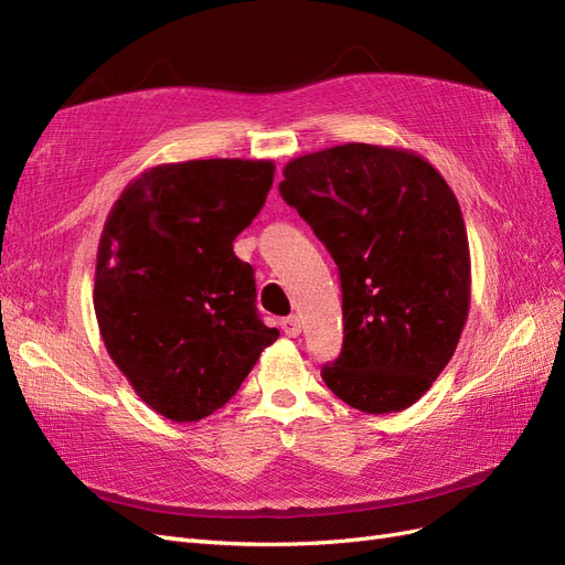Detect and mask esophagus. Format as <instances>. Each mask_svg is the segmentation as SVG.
<instances>
[{
    "instance_id": "obj_1",
    "label": "esophagus",
    "mask_w": 565,
    "mask_h": 565,
    "mask_svg": "<svg viewBox=\"0 0 565 565\" xmlns=\"http://www.w3.org/2000/svg\"><path fill=\"white\" fill-rule=\"evenodd\" d=\"M280 324H282V332L287 337H299L301 334V320H299V316H289Z\"/></svg>"
}]
</instances>
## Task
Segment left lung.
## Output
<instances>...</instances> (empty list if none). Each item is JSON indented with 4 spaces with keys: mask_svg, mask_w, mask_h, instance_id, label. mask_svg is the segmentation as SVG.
Here are the masks:
<instances>
[{
    "mask_svg": "<svg viewBox=\"0 0 565 565\" xmlns=\"http://www.w3.org/2000/svg\"><path fill=\"white\" fill-rule=\"evenodd\" d=\"M282 200L339 268L344 349L320 374L367 415L417 403L450 363L471 299L465 218L434 164L344 143L289 160Z\"/></svg>",
    "mask_w": 565,
    "mask_h": 565,
    "instance_id": "8db88e82",
    "label": "left lung"
}]
</instances>
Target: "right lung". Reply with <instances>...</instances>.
Segmentation results:
<instances>
[{"label": "right lung", "instance_id": "add662e5", "mask_svg": "<svg viewBox=\"0 0 565 565\" xmlns=\"http://www.w3.org/2000/svg\"><path fill=\"white\" fill-rule=\"evenodd\" d=\"M270 160H188L136 177L106 218L94 311L113 363L172 422L224 407L280 337L233 241L262 212Z\"/></svg>", "mask_w": 565, "mask_h": 565}]
</instances>
